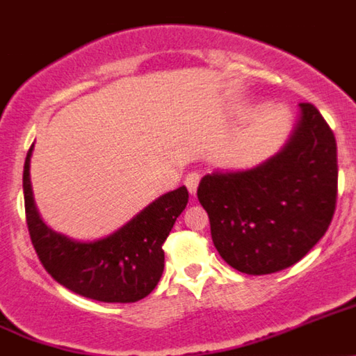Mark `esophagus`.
I'll return each instance as SVG.
<instances>
[{"label": "esophagus", "mask_w": 356, "mask_h": 356, "mask_svg": "<svg viewBox=\"0 0 356 356\" xmlns=\"http://www.w3.org/2000/svg\"><path fill=\"white\" fill-rule=\"evenodd\" d=\"M199 181H200V175L199 173H188V175H186L185 185H186V188H188V192L192 193V195H195L197 186H199Z\"/></svg>", "instance_id": "1"}]
</instances>
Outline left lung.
<instances>
[{
	"mask_svg": "<svg viewBox=\"0 0 356 356\" xmlns=\"http://www.w3.org/2000/svg\"><path fill=\"white\" fill-rule=\"evenodd\" d=\"M299 108L275 156L252 170L206 175L197 188L214 248L248 275L280 272L305 258L336 211V138L315 105Z\"/></svg>",
	"mask_w": 356,
	"mask_h": 356,
	"instance_id": "1",
	"label": "left lung"
}]
</instances>
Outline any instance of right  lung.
<instances>
[{
    "instance_id": "1",
    "label": "right lung",
    "mask_w": 356,
    "mask_h": 356,
    "mask_svg": "<svg viewBox=\"0 0 356 356\" xmlns=\"http://www.w3.org/2000/svg\"><path fill=\"white\" fill-rule=\"evenodd\" d=\"M33 147L24 164V202L31 241L44 270L60 286L95 301L135 302L149 296L163 275V244L186 207L188 190L179 186L164 193L100 241H72L47 227L38 213L29 177Z\"/></svg>"
}]
</instances>
